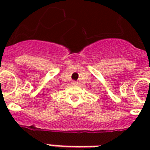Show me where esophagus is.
<instances>
[{"instance_id":"1","label":"esophagus","mask_w":150,"mask_h":150,"mask_svg":"<svg viewBox=\"0 0 150 150\" xmlns=\"http://www.w3.org/2000/svg\"><path fill=\"white\" fill-rule=\"evenodd\" d=\"M71 83L73 85H77L78 84V83H77V82H75V81H73V82H71Z\"/></svg>"}]
</instances>
